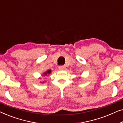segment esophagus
<instances>
[{"label": "esophagus", "mask_w": 123, "mask_h": 123, "mask_svg": "<svg viewBox=\"0 0 123 123\" xmlns=\"http://www.w3.org/2000/svg\"><path fill=\"white\" fill-rule=\"evenodd\" d=\"M65 69H66V68H65V67L64 66V65H62V66H59V70H65Z\"/></svg>", "instance_id": "1"}]
</instances>
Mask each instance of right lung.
<instances>
[{"mask_svg": "<svg viewBox=\"0 0 123 123\" xmlns=\"http://www.w3.org/2000/svg\"><path fill=\"white\" fill-rule=\"evenodd\" d=\"M51 70H48L46 72H44V73L43 74V76H44V77L46 76H46H48L49 74H50L51 73Z\"/></svg>", "mask_w": 123, "mask_h": 123, "instance_id": "obj_1", "label": "right lung"}]
</instances>
